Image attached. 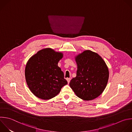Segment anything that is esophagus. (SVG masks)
<instances>
[{
	"label": "esophagus",
	"mask_w": 132,
	"mask_h": 132,
	"mask_svg": "<svg viewBox=\"0 0 132 132\" xmlns=\"http://www.w3.org/2000/svg\"><path fill=\"white\" fill-rule=\"evenodd\" d=\"M66 80L68 82V83H69L70 82V78H66Z\"/></svg>",
	"instance_id": "1"
}]
</instances>
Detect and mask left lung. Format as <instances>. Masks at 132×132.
<instances>
[{
	"label": "left lung",
	"mask_w": 132,
	"mask_h": 132,
	"mask_svg": "<svg viewBox=\"0 0 132 132\" xmlns=\"http://www.w3.org/2000/svg\"><path fill=\"white\" fill-rule=\"evenodd\" d=\"M77 65L76 77L69 85L75 94L84 101L98 97L105 89L109 79L108 67L97 53L85 50L75 57Z\"/></svg>",
	"instance_id": "left-lung-1"
}]
</instances>
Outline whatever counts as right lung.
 <instances>
[{
	"label": "right lung",
	"instance_id": "1",
	"mask_svg": "<svg viewBox=\"0 0 132 132\" xmlns=\"http://www.w3.org/2000/svg\"><path fill=\"white\" fill-rule=\"evenodd\" d=\"M63 53L48 48L41 49L27 61L25 76L31 93L38 98L50 100L67 84L63 72L58 66Z\"/></svg>",
	"mask_w": 132,
	"mask_h": 132
}]
</instances>
